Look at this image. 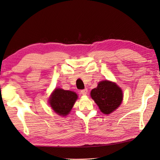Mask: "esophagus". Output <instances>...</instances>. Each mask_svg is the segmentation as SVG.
Masks as SVG:
<instances>
[{"mask_svg":"<svg viewBox=\"0 0 160 160\" xmlns=\"http://www.w3.org/2000/svg\"><path fill=\"white\" fill-rule=\"evenodd\" d=\"M88 89H83V90H81V93L83 95H86L87 94H88Z\"/></svg>","mask_w":160,"mask_h":160,"instance_id":"34e87169","label":"esophagus"}]
</instances>
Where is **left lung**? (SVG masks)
Segmentation results:
<instances>
[{"label": "left lung", "mask_w": 160, "mask_h": 160, "mask_svg": "<svg viewBox=\"0 0 160 160\" xmlns=\"http://www.w3.org/2000/svg\"><path fill=\"white\" fill-rule=\"evenodd\" d=\"M91 97L98 105L100 111L108 115L117 109L123 100V91L113 82L100 81L96 88L91 91Z\"/></svg>", "instance_id": "obj_1"}]
</instances>
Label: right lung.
Listing matches in <instances>:
<instances>
[{
  "label": "right lung",
  "mask_w": 160,
  "mask_h": 160,
  "mask_svg": "<svg viewBox=\"0 0 160 160\" xmlns=\"http://www.w3.org/2000/svg\"><path fill=\"white\" fill-rule=\"evenodd\" d=\"M77 98L73 91L56 88L50 96L49 103L57 114L65 117L69 113Z\"/></svg>",
  "instance_id": "1"
}]
</instances>
